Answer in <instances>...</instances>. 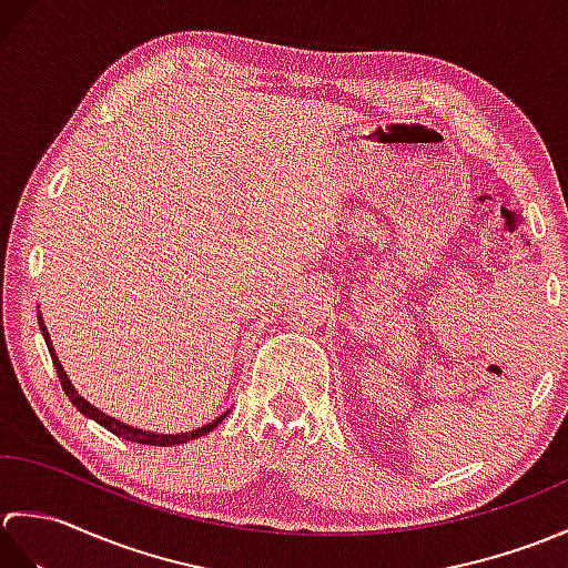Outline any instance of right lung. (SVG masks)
<instances>
[{"label":"right lung","instance_id":"obj_1","mask_svg":"<svg viewBox=\"0 0 568 568\" xmlns=\"http://www.w3.org/2000/svg\"><path fill=\"white\" fill-rule=\"evenodd\" d=\"M39 324H41V334H43V339H45L48 352H51L53 366H55V371H58L60 385H63V390H65V395L70 397V403L75 405L84 417L94 419V422H98V425H102L104 429H110L112 434H116V437L129 439V442H134V444H149V446H175V444H185V442H190V439H197V437H202V434L212 432L216 425H222V419L226 417V413H224V415H220L216 419H212L210 425L197 427V429H192V432H180V434H155V432H146V429L124 425V422H119V419H114V417H110V415H104L102 409L90 405L88 400H84L82 395H78L75 385L70 383L68 373L63 371V366H60V361H58V356H55V348H53V344H51V336H48V329H45V324H43V317H41V315H39Z\"/></svg>","mask_w":568,"mask_h":568}]
</instances>
